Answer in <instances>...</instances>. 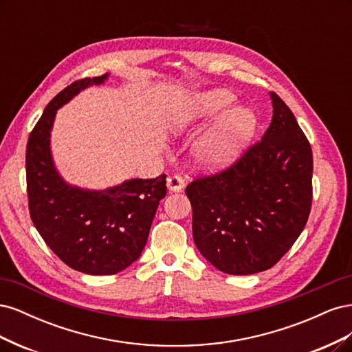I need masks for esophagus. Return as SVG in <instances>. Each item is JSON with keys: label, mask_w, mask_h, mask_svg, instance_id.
Listing matches in <instances>:
<instances>
[{"label": "esophagus", "mask_w": 352, "mask_h": 352, "mask_svg": "<svg viewBox=\"0 0 352 352\" xmlns=\"http://www.w3.org/2000/svg\"><path fill=\"white\" fill-rule=\"evenodd\" d=\"M167 188L170 192H179V190H182L185 188V180L180 177V176H170L167 179Z\"/></svg>", "instance_id": "obj_1"}]
</instances>
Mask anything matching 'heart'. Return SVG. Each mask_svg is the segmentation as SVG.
<instances>
[{
  "label": "heart",
  "instance_id": "b5f03b06",
  "mask_svg": "<svg viewBox=\"0 0 352 352\" xmlns=\"http://www.w3.org/2000/svg\"><path fill=\"white\" fill-rule=\"evenodd\" d=\"M233 102L235 98L228 91H210L195 95L177 107L170 119V127L173 132H184L197 123L210 120L230 109ZM254 129L255 120L248 110H229L217 117L195 142L192 151L195 162L204 168L228 166L250 141Z\"/></svg>",
  "mask_w": 352,
  "mask_h": 352
}]
</instances>
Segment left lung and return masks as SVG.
I'll use <instances>...</instances> for the list:
<instances>
[{
  "label": "left lung",
  "instance_id": "1",
  "mask_svg": "<svg viewBox=\"0 0 352 352\" xmlns=\"http://www.w3.org/2000/svg\"><path fill=\"white\" fill-rule=\"evenodd\" d=\"M272 123L229 167L198 176L185 192L199 252L223 273L254 274L278 263L301 235L313 201V151L276 92Z\"/></svg>",
  "mask_w": 352,
  "mask_h": 352
}]
</instances>
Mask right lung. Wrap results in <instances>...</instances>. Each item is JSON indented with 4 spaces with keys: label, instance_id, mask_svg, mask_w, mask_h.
<instances>
[{
    "label": "right lung",
    "instance_id": "1",
    "mask_svg": "<svg viewBox=\"0 0 352 352\" xmlns=\"http://www.w3.org/2000/svg\"><path fill=\"white\" fill-rule=\"evenodd\" d=\"M107 73L74 80L50 101L26 146V185L30 219L42 239L69 267L87 274H116L140 258L160 201L166 175L132 179L105 190L69 186L56 172L50 131L56 111Z\"/></svg>",
    "mask_w": 352,
    "mask_h": 352
}]
</instances>
